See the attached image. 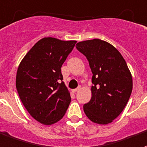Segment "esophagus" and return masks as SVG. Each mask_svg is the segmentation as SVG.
Returning <instances> with one entry per match:
<instances>
[{"instance_id":"obj_1","label":"esophagus","mask_w":147,"mask_h":147,"mask_svg":"<svg viewBox=\"0 0 147 147\" xmlns=\"http://www.w3.org/2000/svg\"><path fill=\"white\" fill-rule=\"evenodd\" d=\"M80 90V86H79L78 88H76V89H74V90H73V93H76V92H78V91H79Z\"/></svg>"}]
</instances>
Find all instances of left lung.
<instances>
[{"mask_svg":"<svg viewBox=\"0 0 147 147\" xmlns=\"http://www.w3.org/2000/svg\"><path fill=\"white\" fill-rule=\"evenodd\" d=\"M89 62L92 76L91 99L84 111L91 122H113L126 105L132 90V78L126 62L111 44L98 38L76 45Z\"/></svg>","mask_w":147,"mask_h":147,"instance_id":"1","label":"left lung"}]
</instances>
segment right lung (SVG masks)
Instances as JSON below:
<instances>
[{"label":"right lung","mask_w":147,"mask_h":147,"mask_svg":"<svg viewBox=\"0 0 147 147\" xmlns=\"http://www.w3.org/2000/svg\"><path fill=\"white\" fill-rule=\"evenodd\" d=\"M77 41L45 37L38 41L20 63L16 88L28 113L43 125L61 119L71 101L61 67Z\"/></svg>","instance_id":"right-lung-1"}]
</instances>
